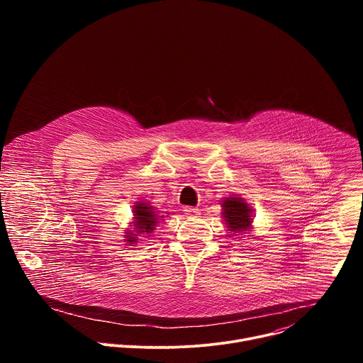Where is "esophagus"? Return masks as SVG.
<instances>
[{
    "mask_svg": "<svg viewBox=\"0 0 363 363\" xmlns=\"http://www.w3.org/2000/svg\"><path fill=\"white\" fill-rule=\"evenodd\" d=\"M184 214L188 216V217H198L199 216V210L195 208V206H185Z\"/></svg>",
    "mask_w": 363,
    "mask_h": 363,
    "instance_id": "obj_1",
    "label": "esophagus"
}]
</instances>
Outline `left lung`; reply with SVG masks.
<instances>
[{
	"label": "left lung",
	"mask_w": 363,
	"mask_h": 363,
	"mask_svg": "<svg viewBox=\"0 0 363 363\" xmlns=\"http://www.w3.org/2000/svg\"><path fill=\"white\" fill-rule=\"evenodd\" d=\"M224 206V220L230 231L240 233L250 228L251 224V211L242 198H227L223 203Z\"/></svg>",
	"instance_id": "left-lung-1"
}]
</instances>
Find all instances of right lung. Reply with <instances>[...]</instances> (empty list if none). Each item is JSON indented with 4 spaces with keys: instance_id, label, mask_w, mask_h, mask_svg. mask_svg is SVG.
Instances as JSON below:
<instances>
[{
    "instance_id": "1",
    "label": "right lung",
    "mask_w": 363,
    "mask_h": 363,
    "mask_svg": "<svg viewBox=\"0 0 363 363\" xmlns=\"http://www.w3.org/2000/svg\"><path fill=\"white\" fill-rule=\"evenodd\" d=\"M133 216H135V227L138 233H152L155 224L158 221L157 214L152 211L150 206L145 205V203H138L135 205V210H133ZM130 237V235H128ZM136 238H129L128 241L133 244Z\"/></svg>"
}]
</instances>
